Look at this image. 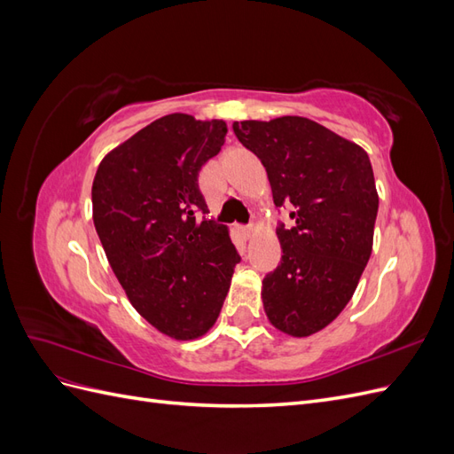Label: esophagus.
Wrapping results in <instances>:
<instances>
[{"instance_id": "esophagus-1", "label": "esophagus", "mask_w": 454, "mask_h": 454, "mask_svg": "<svg viewBox=\"0 0 454 454\" xmlns=\"http://www.w3.org/2000/svg\"><path fill=\"white\" fill-rule=\"evenodd\" d=\"M240 232H242V235H244L246 239H250V237L254 235V227H252V225H246V227H240Z\"/></svg>"}]
</instances>
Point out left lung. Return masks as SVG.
<instances>
[{
    "label": "left lung",
    "mask_w": 454,
    "mask_h": 454,
    "mask_svg": "<svg viewBox=\"0 0 454 454\" xmlns=\"http://www.w3.org/2000/svg\"><path fill=\"white\" fill-rule=\"evenodd\" d=\"M239 142L263 164L277 206L280 265L263 278L270 324L309 337L332 324L356 292L373 248L379 195L365 151L307 117L232 122Z\"/></svg>",
    "instance_id": "8db88e82"
}]
</instances>
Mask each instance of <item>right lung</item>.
Segmentation results:
<instances>
[{"label": "right lung", "instance_id": "add662e5", "mask_svg": "<svg viewBox=\"0 0 454 454\" xmlns=\"http://www.w3.org/2000/svg\"><path fill=\"white\" fill-rule=\"evenodd\" d=\"M225 121L164 115L102 159L92 219L132 307L177 340L215 324L240 255L206 214L202 164L225 144Z\"/></svg>", "mask_w": 454, "mask_h": 454}]
</instances>
